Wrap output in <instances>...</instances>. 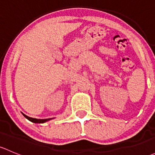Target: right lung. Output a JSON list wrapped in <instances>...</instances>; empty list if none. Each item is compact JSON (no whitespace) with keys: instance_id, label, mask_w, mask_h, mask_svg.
I'll return each mask as SVG.
<instances>
[{"instance_id":"1","label":"right lung","mask_w":155,"mask_h":155,"mask_svg":"<svg viewBox=\"0 0 155 155\" xmlns=\"http://www.w3.org/2000/svg\"><path fill=\"white\" fill-rule=\"evenodd\" d=\"M23 115H24V116L27 119H28L29 121H32V122L34 123H40V124H41V123H44L46 122V121H49L50 119H51V118H47V119H37V118H31V117L27 116V115H25V114H23Z\"/></svg>"}]
</instances>
